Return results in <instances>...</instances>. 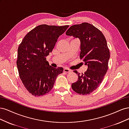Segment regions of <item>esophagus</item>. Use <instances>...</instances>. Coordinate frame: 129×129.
<instances>
[{
    "label": "esophagus",
    "mask_w": 129,
    "mask_h": 129,
    "mask_svg": "<svg viewBox=\"0 0 129 129\" xmlns=\"http://www.w3.org/2000/svg\"><path fill=\"white\" fill-rule=\"evenodd\" d=\"M63 72H65V73H70V72H72V71H71V70H70L69 69H68V68H65L63 69Z\"/></svg>",
    "instance_id": "1"
}]
</instances>
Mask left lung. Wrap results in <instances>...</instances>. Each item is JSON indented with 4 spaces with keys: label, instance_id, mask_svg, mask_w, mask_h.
<instances>
[{
    "label": "left lung",
    "instance_id": "1",
    "mask_svg": "<svg viewBox=\"0 0 129 129\" xmlns=\"http://www.w3.org/2000/svg\"><path fill=\"white\" fill-rule=\"evenodd\" d=\"M66 34L79 38L80 59L88 65L84 73L74 71L79 77L72 88L80 95L89 94L99 87L108 71L110 51L106 39L100 29L88 22L71 26Z\"/></svg>",
    "mask_w": 129,
    "mask_h": 129
}]
</instances>
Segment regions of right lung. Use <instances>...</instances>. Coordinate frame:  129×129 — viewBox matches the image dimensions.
<instances>
[{"instance_id": "add662e5", "label": "right lung", "mask_w": 129, "mask_h": 129, "mask_svg": "<svg viewBox=\"0 0 129 129\" xmlns=\"http://www.w3.org/2000/svg\"><path fill=\"white\" fill-rule=\"evenodd\" d=\"M68 27L39 25L29 31L19 45L17 60L19 77L32 95L40 96L49 92L57 75L63 72V68L49 66L46 57Z\"/></svg>"}]
</instances>
